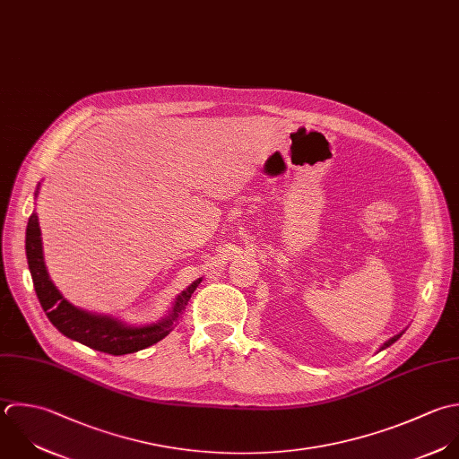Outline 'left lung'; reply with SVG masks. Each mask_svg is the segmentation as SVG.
<instances>
[{
    "label": "left lung",
    "instance_id": "8db88e82",
    "mask_svg": "<svg viewBox=\"0 0 459 459\" xmlns=\"http://www.w3.org/2000/svg\"><path fill=\"white\" fill-rule=\"evenodd\" d=\"M401 336H403V333H401V334H397V336H394V338H392V340H388V342H386V343H385V345H383V347H381V351H383V349H386V347H390V345H392V343H395V342H397V340H399V338H401Z\"/></svg>",
    "mask_w": 459,
    "mask_h": 459
}]
</instances>
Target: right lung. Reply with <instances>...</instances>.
<instances>
[{"instance_id":"1","label":"right lung","mask_w":459,"mask_h":459,"mask_svg":"<svg viewBox=\"0 0 459 459\" xmlns=\"http://www.w3.org/2000/svg\"><path fill=\"white\" fill-rule=\"evenodd\" d=\"M26 259H28V268L31 273L37 299L46 316L49 318V322L64 336L82 345H87L94 351L112 354V356L132 354L166 338L173 331V325L177 324L178 315L186 309L193 291L202 281V279L195 281L186 291L178 295L171 315L164 322L148 325V327H126L121 322L112 320L108 316H98V315H91L82 309H76L58 293V290L49 281L44 266L40 229H39L35 212H31L26 225Z\"/></svg>"}]
</instances>
